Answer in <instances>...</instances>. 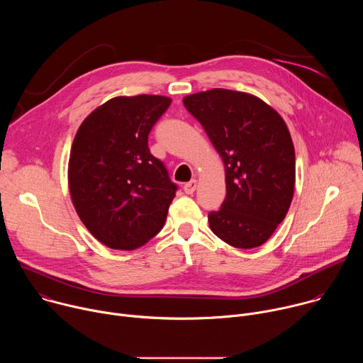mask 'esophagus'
I'll return each instance as SVG.
<instances>
[{"instance_id": "34e87169", "label": "esophagus", "mask_w": 363, "mask_h": 363, "mask_svg": "<svg viewBox=\"0 0 363 363\" xmlns=\"http://www.w3.org/2000/svg\"><path fill=\"white\" fill-rule=\"evenodd\" d=\"M195 189H196V179H192V181H189V182H186V184L184 185V191H185V194H188V195L194 194Z\"/></svg>"}]
</instances>
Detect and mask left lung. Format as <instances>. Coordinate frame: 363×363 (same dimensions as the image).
<instances>
[{
    "label": "left lung",
    "instance_id": "1",
    "mask_svg": "<svg viewBox=\"0 0 363 363\" xmlns=\"http://www.w3.org/2000/svg\"><path fill=\"white\" fill-rule=\"evenodd\" d=\"M184 105L225 165L227 195L208 214L210 228L237 248L264 244L284 220L294 191V146L284 121L258 97L227 89L186 96Z\"/></svg>",
    "mask_w": 363,
    "mask_h": 363
}]
</instances>
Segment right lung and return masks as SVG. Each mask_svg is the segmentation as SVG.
I'll list each match as a JSON object with an SVG mask.
<instances>
[{
	"mask_svg": "<svg viewBox=\"0 0 363 363\" xmlns=\"http://www.w3.org/2000/svg\"><path fill=\"white\" fill-rule=\"evenodd\" d=\"M171 99L115 97L80 125L70 152L69 188L74 208L94 238L135 250L157 235L178 189L147 136Z\"/></svg>",
	"mask_w": 363,
	"mask_h": 363,
	"instance_id": "add662e5",
	"label": "right lung"
}]
</instances>
